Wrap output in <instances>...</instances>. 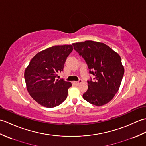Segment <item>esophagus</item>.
Segmentation results:
<instances>
[{"instance_id": "esophagus-1", "label": "esophagus", "mask_w": 146, "mask_h": 146, "mask_svg": "<svg viewBox=\"0 0 146 146\" xmlns=\"http://www.w3.org/2000/svg\"><path fill=\"white\" fill-rule=\"evenodd\" d=\"M82 82V80H80L79 81H78V82H73V83L74 84H75V85H78L80 83H81Z\"/></svg>"}]
</instances>
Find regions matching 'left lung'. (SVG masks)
I'll return each instance as SVG.
<instances>
[{
	"instance_id": "8db88e82",
	"label": "left lung",
	"mask_w": 146,
	"mask_h": 146,
	"mask_svg": "<svg viewBox=\"0 0 146 146\" xmlns=\"http://www.w3.org/2000/svg\"><path fill=\"white\" fill-rule=\"evenodd\" d=\"M73 46L85 59L90 73L95 76L94 81H88L83 98L96 106L107 104L119 90L124 74L119 54L103 42L85 41Z\"/></svg>"
}]
</instances>
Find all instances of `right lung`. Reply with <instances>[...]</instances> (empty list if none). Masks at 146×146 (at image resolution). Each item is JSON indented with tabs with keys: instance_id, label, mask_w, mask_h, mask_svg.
I'll list each match as a JSON object with an SVG mask.
<instances>
[{
	"instance_id": "obj_1",
	"label": "right lung",
	"mask_w": 146,
	"mask_h": 146,
	"mask_svg": "<svg viewBox=\"0 0 146 146\" xmlns=\"http://www.w3.org/2000/svg\"><path fill=\"white\" fill-rule=\"evenodd\" d=\"M73 49L72 45L52 46L37 53L26 67L24 78L27 90L42 106L56 107L67 98L71 83L55 78L57 73L63 70Z\"/></svg>"
}]
</instances>
